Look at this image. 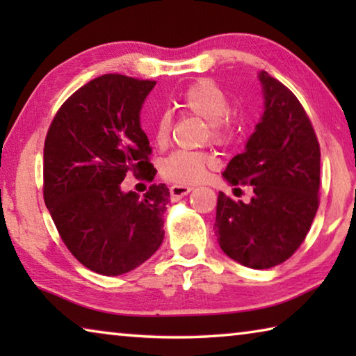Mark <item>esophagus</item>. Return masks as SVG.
Masks as SVG:
<instances>
[{"label": "esophagus", "instance_id": "1", "mask_svg": "<svg viewBox=\"0 0 356 356\" xmlns=\"http://www.w3.org/2000/svg\"><path fill=\"white\" fill-rule=\"evenodd\" d=\"M193 188L191 186H184V185H174L170 188V193H171V197L172 200H180V197H184L188 195V193L191 191Z\"/></svg>", "mask_w": 356, "mask_h": 356}]
</instances>
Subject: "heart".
<instances>
[{"label": "heart", "mask_w": 356, "mask_h": 356, "mask_svg": "<svg viewBox=\"0 0 356 356\" xmlns=\"http://www.w3.org/2000/svg\"><path fill=\"white\" fill-rule=\"evenodd\" d=\"M176 108L184 114L201 118L207 122L206 136L213 144H226L236 135L238 122L229 113L227 95L209 80H197L191 83L185 91L179 95ZM172 122L168 114H160L156 118L152 138L159 147H165L171 136ZM212 163V159L206 152L200 150H176L161 160L160 174L168 182L177 185L196 184L204 177L206 170Z\"/></svg>", "instance_id": "1"}]
</instances>
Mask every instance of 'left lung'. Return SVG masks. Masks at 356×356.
Segmentation results:
<instances>
[{"instance_id":"1","label":"left lung","mask_w":356,"mask_h":356,"mask_svg":"<svg viewBox=\"0 0 356 356\" xmlns=\"http://www.w3.org/2000/svg\"><path fill=\"white\" fill-rule=\"evenodd\" d=\"M259 80L262 120L245 152L222 172L234 186L250 185L251 201H234L220 191L213 229L229 257L262 270L287 261L308 236L318 209L321 146L291 89L264 70Z\"/></svg>"}]
</instances>
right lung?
I'll list each match as a JSON object with an SVG mask.
<instances>
[{
  "label": "right lung",
  "instance_id": "add662e5",
  "mask_svg": "<svg viewBox=\"0 0 356 356\" xmlns=\"http://www.w3.org/2000/svg\"><path fill=\"white\" fill-rule=\"evenodd\" d=\"M156 81L106 74L64 102L44 146V201L59 237L92 272L118 276L147 261L163 242L165 184L143 197L122 193L129 174L152 182L149 140L140 125Z\"/></svg>",
  "mask_w": 356,
  "mask_h": 356
}]
</instances>
